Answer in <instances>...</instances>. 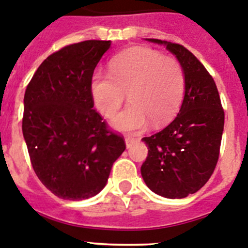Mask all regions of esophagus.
Instances as JSON below:
<instances>
[{
	"label": "esophagus",
	"mask_w": 248,
	"mask_h": 248,
	"mask_svg": "<svg viewBox=\"0 0 248 248\" xmlns=\"http://www.w3.org/2000/svg\"><path fill=\"white\" fill-rule=\"evenodd\" d=\"M136 141H138V139L131 138V136H126V138H125V145H126V148L131 147V145H133L134 142H136Z\"/></svg>",
	"instance_id": "1"
}]
</instances>
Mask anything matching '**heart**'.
<instances>
[{
  "mask_svg": "<svg viewBox=\"0 0 248 248\" xmlns=\"http://www.w3.org/2000/svg\"><path fill=\"white\" fill-rule=\"evenodd\" d=\"M109 73H93L90 95L96 109L106 118L115 114L129 91L130 105L112 119L119 131L146 128L150 120L162 125L180 108L185 90V75L173 57L148 47H133L115 56Z\"/></svg>",
  "mask_w": 248,
  "mask_h": 248,
  "instance_id": "1",
  "label": "heart"
}]
</instances>
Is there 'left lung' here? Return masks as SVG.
I'll use <instances>...</instances> for the list:
<instances>
[{"mask_svg":"<svg viewBox=\"0 0 248 248\" xmlns=\"http://www.w3.org/2000/svg\"><path fill=\"white\" fill-rule=\"evenodd\" d=\"M164 45L180 63L185 95L175 119L142 141L148 155L141 175L151 191L167 199H184L208 181L217 166L224 129V110L213 78L195 56L179 44Z\"/></svg>","mask_w":248,"mask_h":248,"instance_id":"left-lung-1","label":"left lung"}]
</instances>
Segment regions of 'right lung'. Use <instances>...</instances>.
Segmentation results:
<instances>
[{
  "mask_svg": "<svg viewBox=\"0 0 248 248\" xmlns=\"http://www.w3.org/2000/svg\"><path fill=\"white\" fill-rule=\"evenodd\" d=\"M110 41L63 47L41 63L24 95L23 136L42 184L63 200L96 196L125 150L93 109L90 81Z\"/></svg>",
  "mask_w": 248,
  "mask_h": 248,
  "instance_id": "obj_1",
  "label": "right lung"
}]
</instances>
